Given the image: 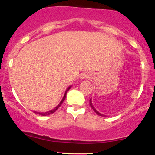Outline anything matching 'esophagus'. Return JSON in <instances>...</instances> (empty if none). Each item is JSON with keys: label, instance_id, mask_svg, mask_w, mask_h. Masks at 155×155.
<instances>
[{"label": "esophagus", "instance_id": "esophagus-1", "mask_svg": "<svg viewBox=\"0 0 155 155\" xmlns=\"http://www.w3.org/2000/svg\"><path fill=\"white\" fill-rule=\"evenodd\" d=\"M90 77V75L88 74V73H84V74H81V79H88V78Z\"/></svg>", "mask_w": 155, "mask_h": 155}]
</instances>
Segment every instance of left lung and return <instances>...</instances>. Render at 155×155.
<instances>
[{
    "instance_id": "left-lung-1",
    "label": "left lung",
    "mask_w": 155,
    "mask_h": 155,
    "mask_svg": "<svg viewBox=\"0 0 155 155\" xmlns=\"http://www.w3.org/2000/svg\"><path fill=\"white\" fill-rule=\"evenodd\" d=\"M90 106H91V108H92V109H93V111H95L97 115H99V116H101V117H106V115H104V114H103L100 113V112H98L97 111V110L95 109V107L93 106V105H92V99L91 98H90Z\"/></svg>"
}]
</instances>
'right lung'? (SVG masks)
I'll return each mask as SVG.
<instances>
[{
    "mask_svg": "<svg viewBox=\"0 0 155 155\" xmlns=\"http://www.w3.org/2000/svg\"><path fill=\"white\" fill-rule=\"evenodd\" d=\"M71 87H72V85H71V86H69L67 88V90H65V94H64V96H63V99H62V101H60V104H58V106H57L56 107H55L54 108H53V109H51V110H50V111H46V112H38V111H34V113H35V114H39V115H41V116H47V115H49V114H51L54 113V112L57 111V109H58V108H59L60 106H61L62 104H63V102L64 101V100H65V97H66V94H67V92L69 90H70V89H71Z\"/></svg>",
    "mask_w": 155,
    "mask_h": 155,
    "instance_id": "right-lung-1",
    "label": "right lung"
}]
</instances>
